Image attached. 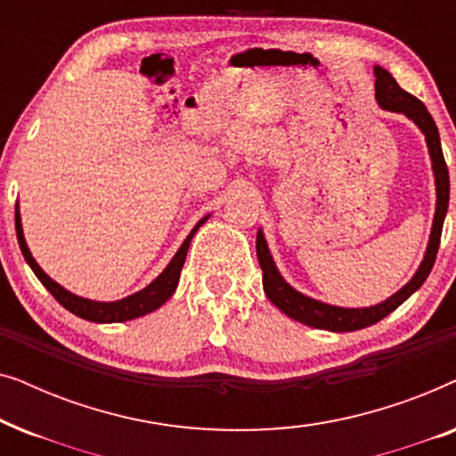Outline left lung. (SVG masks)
<instances>
[{"instance_id":"1","label":"left lung","mask_w":456,"mask_h":456,"mask_svg":"<svg viewBox=\"0 0 456 456\" xmlns=\"http://www.w3.org/2000/svg\"><path fill=\"white\" fill-rule=\"evenodd\" d=\"M373 77H376V102L382 110L395 111V114H404L421 134L426 136V145L429 159H432V172H434V184H436V211L432 230H429V240L423 253V259L413 278L396 290L395 295L386 298V301L371 305V307H338V305H330L317 298H311L303 292L286 282L282 273H280L276 261H273L270 247H267L264 230H257V259L264 272V292L276 307L286 314L292 320L305 323V326L328 330V332H354V330L373 326V323L384 320L392 311L407 301L415 290L421 289L426 278L432 272L436 253L440 247L442 226H444V217L448 211V197H451V180H448V167L442 155L440 145V133L436 126L434 118L429 116L426 105L419 99L411 95V93L403 91L395 77L382 66H373Z\"/></svg>"}]
</instances>
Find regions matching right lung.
Instances as JSON below:
<instances>
[{"label": "right lung", "instance_id": "add662e5", "mask_svg": "<svg viewBox=\"0 0 456 456\" xmlns=\"http://www.w3.org/2000/svg\"><path fill=\"white\" fill-rule=\"evenodd\" d=\"M209 216L211 214L201 217V220L195 224V228L191 230L189 236H186L184 242L176 251V255L170 259V264L166 265V270L161 272L159 276L153 280V282H149L145 289L134 292V295L120 298V301H93V298L78 297V295H74V292L66 290L64 286L55 282L53 278H49L47 273L43 272V267L35 261L33 253H30V248L27 245V239H24L22 217H20V208H18V203H16V236H18V245H20V251L24 255V259H27V264L30 265V270L35 272V276L41 280V284L45 286L49 292H52V295L55 297V301H58L61 307L68 309L74 315L83 317V320H86V322L120 323V322L136 320V317L151 314V311L159 309L161 305H164L167 298L174 295V290H176L178 280H180V270H183L186 253H189L192 236H195L197 230L209 220Z\"/></svg>", "mask_w": 456, "mask_h": 456}]
</instances>
